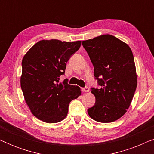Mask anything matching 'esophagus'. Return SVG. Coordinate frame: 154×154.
<instances>
[{"instance_id":"esophagus-1","label":"esophagus","mask_w":154,"mask_h":154,"mask_svg":"<svg viewBox=\"0 0 154 154\" xmlns=\"http://www.w3.org/2000/svg\"><path fill=\"white\" fill-rule=\"evenodd\" d=\"M82 91L85 92H89V88H88V87L83 88H82Z\"/></svg>"}]
</instances>
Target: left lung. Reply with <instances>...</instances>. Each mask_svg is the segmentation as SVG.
Listing matches in <instances>:
<instances>
[{"instance_id": "left-lung-1", "label": "left lung", "mask_w": 154, "mask_h": 154, "mask_svg": "<svg viewBox=\"0 0 154 154\" xmlns=\"http://www.w3.org/2000/svg\"><path fill=\"white\" fill-rule=\"evenodd\" d=\"M82 44L101 87L91 88L96 101L88 109V115L100 123L116 121L127 112L137 84L132 50L128 44L109 34L83 41Z\"/></svg>"}]
</instances>
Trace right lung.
I'll return each mask as SVG.
<instances>
[{
  "instance_id": "1",
  "label": "right lung",
  "mask_w": 154,
  "mask_h": 154,
  "mask_svg": "<svg viewBox=\"0 0 154 154\" xmlns=\"http://www.w3.org/2000/svg\"><path fill=\"white\" fill-rule=\"evenodd\" d=\"M81 41L42 40L30 48L22 62L21 88L32 114L54 123L66 118L71 101L81 94L79 86L60 82L66 62L79 49Z\"/></svg>"
}]
</instances>
